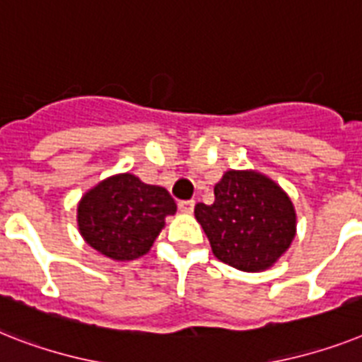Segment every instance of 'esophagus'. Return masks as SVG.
<instances>
[{
  "mask_svg": "<svg viewBox=\"0 0 362 362\" xmlns=\"http://www.w3.org/2000/svg\"><path fill=\"white\" fill-rule=\"evenodd\" d=\"M193 208H195V201H180V202H178V210H180L182 214H191V211H193Z\"/></svg>",
  "mask_w": 362,
  "mask_h": 362,
  "instance_id": "1",
  "label": "esophagus"
}]
</instances>
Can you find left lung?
<instances>
[{"instance_id":"obj_1","label":"left lung","mask_w":362,"mask_h":362,"mask_svg":"<svg viewBox=\"0 0 362 362\" xmlns=\"http://www.w3.org/2000/svg\"><path fill=\"white\" fill-rule=\"evenodd\" d=\"M214 195V204H197L195 217L217 260L264 272L283 257L296 236V210L281 186L257 171H227Z\"/></svg>"}]
</instances>
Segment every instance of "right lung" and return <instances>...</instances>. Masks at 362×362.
<instances>
[{
	"mask_svg": "<svg viewBox=\"0 0 362 362\" xmlns=\"http://www.w3.org/2000/svg\"><path fill=\"white\" fill-rule=\"evenodd\" d=\"M176 202L165 187L151 186L122 173L98 182L78 204L83 240L111 260H135L151 251Z\"/></svg>",
	"mask_w": 362,
	"mask_h": 362,
	"instance_id": "add662e5",
	"label": "right lung"
}]
</instances>
